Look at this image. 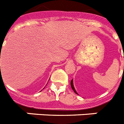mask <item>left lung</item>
I'll list each match as a JSON object with an SVG mask.
<instances>
[{
  "instance_id": "obj_1",
  "label": "left lung",
  "mask_w": 124,
  "mask_h": 124,
  "mask_svg": "<svg viewBox=\"0 0 124 124\" xmlns=\"http://www.w3.org/2000/svg\"><path fill=\"white\" fill-rule=\"evenodd\" d=\"M70 85H71V87H72V90H74V92H75L76 94H78L77 93V92H76V90H75V88H74V85H73V80H72V81H71V82H70Z\"/></svg>"
}]
</instances>
